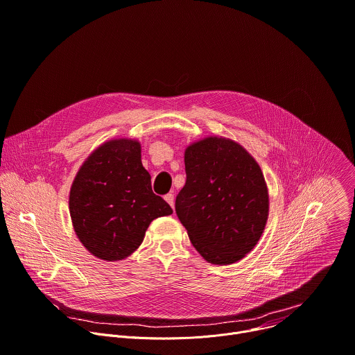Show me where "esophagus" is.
Here are the masks:
<instances>
[{
  "mask_svg": "<svg viewBox=\"0 0 355 355\" xmlns=\"http://www.w3.org/2000/svg\"><path fill=\"white\" fill-rule=\"evenodd\" d=\"M165 200H166V202H168L172 208L175 207V201H173L175 198H173V194H172V193H168V194L165 196Z\"/></svg>",
  "mask_w": 355,
  "mask_h": 355,
  "instance_id": "1",
  "label": "esophagus"
}]
</instances>
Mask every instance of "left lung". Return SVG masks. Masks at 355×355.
I'll return each mask as SVG.
<instances>
[{
    "label": "left lung",
    "mask_w": 355,
    "mask_h": 355,
    "mask_svg": "<svg viewBox=\"0 0 355 355\" xmlns=\"http://www.w3.org/2000/svg\"><path fill=\"white\" fill-rule=\"evenodd\" d=\"M186 183L176 214L197 252L212 264H232L259 242L268 191L254 158L238 143L207 137L184 151Z\"/></svg>",
    "instance_id": "left-lung-1"
}]
</instances>
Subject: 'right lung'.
<instances>
[{
	"label": "right lung",
	"mask_w": 355,
	"mask_h": 355,
	"mask_svg": "<svg viewBox=\"0 0 355 355\" xmlns=\"http://www.w3.org/2000/svg\"><path fill=\"white\" fill-rule=\"evenodd\" d=\"M172 212L153 191L137 139H110L96 148L69 191V216L78 239L107 261L130 256L144 241L151 221Z\"/></svg>",
	"instance_id": "obj_1"
}]
</instances>
